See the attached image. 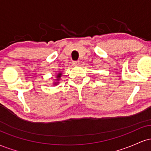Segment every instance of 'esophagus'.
I'll return each mask as SVG.
<instances>
[{
  "label": "esophagus",
  "instance_id": "1",
  "mask_svg": "<svg viewBox=\"0 0 151 151\" xmlns=\"http://www.w3.org/2000/svg\"><path fill=\"white\" fill-rule=\"evenodd\" d=\"M72 64H73L74 66H78L79 65V61H74L72 62Z\"/></svg>",
  "mask_w": 151,
  "mask_h": 151
}]
</instances>
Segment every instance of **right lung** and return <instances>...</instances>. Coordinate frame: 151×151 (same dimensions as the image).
Returning <instances> with one entry per match:
<instances>
[{"label": "right lung", "mask_w": 151, "mask_h": 151, "mask_svg": "<svg viewBox=\"0 0 151 151\" xmlns=\"http://www.w3.org/2000/svg\"><path fill=\"white\" fill-rule=\"evenodd\" d=\"M61 74H62V73H58V74H57V77H57V79H56L57 81H59V79H60V78L61 77ZM58 83H59V82H55L54 85H56V84H58Z\"/></svg>", "instance_id": "1"}]
</instances>
